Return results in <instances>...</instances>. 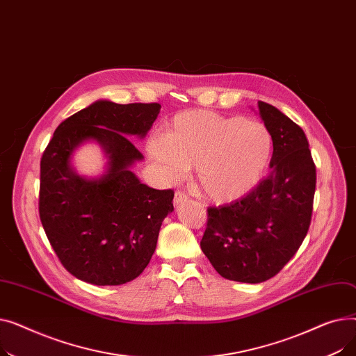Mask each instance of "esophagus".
Wrapping results in <instances>:
<instances>
[{
	"instance_id": "1",
	"label": "esophagus",
	"mask_w": 356,
	"mask_h": 356,
	"mask_svg": "<svg viewBox=\"0 0 356 356\" xmlns=\"http://www.w3.org/2000/svg\"><path fill=\"white\" fill-rule=\"evenodd\" d=\"M189 202V196L183 192H176L175 195V207H180V204Z\"/></svg>"
}]
</instances>
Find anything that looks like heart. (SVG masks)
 Instances as JSON below:
<instances>
[{"instance_id":"b5f03b06","label":"heart","mask_w":356,"mask_h":356,"mask_svg":"<svg viewBox=\"0 0 356 356\" xmlns=\"http://www.w3.org/2000/svg\"><path fill=\"white\" fill-rule=\"evenodd\" d=\"M145 147L167 181L181 180L195 165L202 193L227 203L250 193L263 179L273 137L258 121L186 111L170 121L167 134L149 136Z\"/></svg>"}]
</instances>
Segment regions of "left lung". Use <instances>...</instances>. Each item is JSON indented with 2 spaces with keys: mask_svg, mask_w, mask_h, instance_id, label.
Returning <instances> with one entry per match:
<instances>
[{
  "mask_svg": "<svg viewBox=\"0 0 356 356\" xmlns=\"http://www.w3.org/2000/svg\"><path fill=\"white\" fill-rule=\"evenodd\" d=\"M273 137L270 176L232 203L208 209L200 248L213 268L239 283L274 277L307 235L316 191V165L305 131L275 106L258 101Z\"/></svg>",
  "mask_w": 356,
  "mask_h": 356,
  "instance_id": "left-lung-1",
  "label": "left lung"
}]
</instances>
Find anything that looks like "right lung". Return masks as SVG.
<instances>
[{
  "label": "right lung",
  "mask_w": 356,
  "mask_h": 356,
  "mask_svg": "<svg viewBox=\"0 0 356 356\" xmlns=\"http://www.w3.org/2000/svg\"><path fill=\"white\" fill-rule=\"evenodd\" d=\"M160 104L99 99L56 128L40 163L39 212L63 267L82 282L120 286L137 278L152 259L175 192L148 188L131 172L144 157L127 137L144 138ZM95 140L107 159L98 178L77 175L71 160Z\"/></svg>",
  "instance_id": "1"
}]
</instances>
